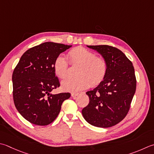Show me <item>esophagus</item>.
<instances>
[{"instance_id":"34e87169","label":"esophagus","mask_w":154,"mask_h":154,"mask_svg":"<svg viewBox=\"0 0 154 154\" xmlns=\"http://www.w3.org/2000/svg\"><path fill=\"white\" fill-rule=\"evenodd\" d=\"M77 95H78V93H71V96H72V97H73V98H75V97H76Z\"/></svg>"}]
</instances>
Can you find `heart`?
Listing matches in <instances>:
<instances>
[{
	"label": "heart",
	"instance_id": "heart-1",
	"mask_svg": "<svg viewBox=\"0 0 154 154\" xmlns=\"http://www.w3.org/2000/svg\"><path fill=\"white\" fill-rule=\"evenodd\" d=\"M67 57L71 65H79L76 71L77 77L67 78L61 82V88L66 91L77 92L85 89L90 85L96 86L106 76L107 63L101 57L82 47H75L69 51ZM54 71L61 79L67 74L68 62L64 57H57L53 64Z\"/></svg>",
	"mask_w": 154,
	"mask_h": 154
}]
</instances>
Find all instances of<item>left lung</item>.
I'll return each mask as SVG.
<instances>
[{"instance_id": "left-lung-1", "label": "left lung", "mask_w": 154, "mask_h": 154, "mask_svg": "<svg viewBox=\"0 0 154 154\" xmlns=\"http://www.w3.org/2000/svg\"><path fill=\"white\" fill-rule=\"evenodd\" d=\"M107 63V72L99 85L86 94L89 103L82 115L89 124L109 128L125 118L136 89V78L131 61L122 51L109 45H89Z\"/></svg>"}]
</instances>
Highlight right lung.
<instances>
[{
  "mask_svg": "<svg viewBox=\"0 0 154 154\" xmlns=\"http://www.w3.org/2000/svg\"><path fill=\"white\" fill-rule=\"evenodd\" d=\"M72 45L46 42L23 54L14 68L12 80L13 100L19 113L37 125H47L58 116L69 93L52 94L60 86L53 64L57 57Z\"/></svg>",
  "mask_w": 154,
  "mask_h": 154,
  "instance_id": "add662e5",
  "label": "right lung"
}]
</instances>
